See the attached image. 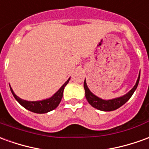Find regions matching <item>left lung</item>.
<instances>
[{
  "label": "left lung",
  "instance_id": "left-lung-1",
  "mask_svg": "<svg viewBox=\"0 0 149 149\" xmlns=\"http://www.w3.org/2000/svg\"><path fill=\"white\" fill-rule=\"evenodd\" d=\"M140 74H139V77H138V79L136 81V85H134V87L127 93H126L125 95H123V96L111 100H103L98 97H97L96 95H94L89 89L85 80V81H84V88H85V97H86V99L88 101V102L93 107L96 108L97 110H100V111H114V110H116V109H118L120 107H122L123 104H125L130 99V97L132 96V94L135 92L136 88H137L139 81H140Z\"/></svg>",
  "mask_w": 149,
  "mask_h": 149
}]
</instances>
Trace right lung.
Here are the masks:
<instances>
[{"label":"right lung","instance_id":"right-lung-1","mask_svg":"<svg viewBox=\"0 0 149 149\" xmlns=\"http://www.w3.org/2000/svg\"><path fill=\"white\" fill-rule=\"evenodd\" d=\"M70 78L67 81L64 83V85L60 87V89L57 91L52 97H51L47 99L42 100V101H35V102H30V101H26L18 97L16 94L14 93L13 91L12 88L10 87V90L13 93L14 98L19 102V103L26 110L30 111H32L34 113H37V114H44V113H47L49 111H53L54 109H56L59 104H60V101L63 97V93H64V87L67 85V84L69 81Z\"/></svg>","mask_w":149,"mask_h":149}]
</instances>
